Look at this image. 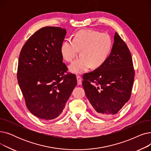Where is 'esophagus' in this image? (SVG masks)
Masks as SVG:
<instances>
[{
	"label": "esophagus",
	"mask_w": 151,
	"mask_h": 151,
	"mask_svg": "<svg viewBox=\"0 0 151 151\" xmlns=\"http://www.w3.org/2000/svg\"><path fill=\"white\" fill-rule=\"evenodd\" d=\"M76 79H77V83H78V85H80V84H81L82 80H81V78L80 76L77 75V76H76Z\"/></svg>",
	"instance_id": "obj_1"
}]
</instances>
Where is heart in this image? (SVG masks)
<instances>
[{
    "label": "heart",
    "instance_id": "b5f03b06",
    "mask_svg": "<svg viewBox=\"0 0 151 151\" xmlns=\"http://www.w3.org/2000/svg\"><path fill=\"white\" fill-rule=\"evenodd\" d=\"M113 41L107 33H100L92 29H82L75 34L73 40L66 39L60 46L62 58L71 62L78 51H81L80 59L75 60L69 66L73 73L82 74L92 66L99 68L107 60L111 51Z\"/></svg>",
    "mask_w": 151,
    "mask_h": 151
}]
</instances>
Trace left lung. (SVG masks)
Masks as SVG:
<instances>
[{"mask_svg": "<svg viewBox=\"0 0 151 151\" xmlns=\"http://www.w3.org/2000/svg\"><path fill=\"white\" fill-rule=\"evenodd\" d=\"M134 70L129 47L117 32L111 52L101 66L83 76L86 96L98 116L117 114L132 94Z\"/></svg>", "mask_w": 151, "mask_h": 151, "instance_id": "left-lung-1", "label": "left lung"}]
</instances>
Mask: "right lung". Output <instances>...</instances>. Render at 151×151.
<instances>
[{
	"label": "right lung",
	"instance_id": "add662e5",
	"mask_svg": "<svg viewBox=\"0 0 151 151\" xmlns=\"http://www.w3.org/2000/svg\"><path fill=\"white\" fill-rule=\"evenodd\" d=\"M65 35L60 27H42L30 37L19 56L17 79L26 105L42 119L58 117L77 84L60 54Z\"/></svg>",
	"mask_w": 151,
	"mask_h": 151
}]
</instances>
